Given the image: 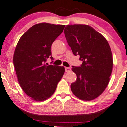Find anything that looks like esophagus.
Returning a JSON list of instances; mask_svg holds the SVG:
<instances>
[{
    "instance_id": "obj_1",
    "label": "esophagus",
    "mask_w": 127,
    "mask_h": 127,
    "mask_svg": "<svg viewBox=\"0 0 127 127\" xmlns=\"http://www.w3.org/2000/svg\"><path fill=\"white\" fill-rule=\"evenodd\" d=\"M71 69L69 67H65V71L66 72H69L71 71Z\"/></svg>"
}]
</instances>
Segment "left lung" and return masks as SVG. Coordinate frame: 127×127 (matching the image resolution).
<instances>
[{
  "label": "left lung",
  "mask_w": 127,
  "mask_h": 127,
  "mask_svg": "<svg viewBox=\"0 0 127 127\" xmlns=\"http://www.w3.org/2000/svg\"><path fill=\"white\" fill-rule=\"evenodd\" d=\"M64 33L73 54L83 62L80 67L72 66L77 79L71 85L72 91L82 100L96 99L107 87L112 73L110 46L101 34L88 25H67Z\"/></svg>",
  "instance_id": "1"
}]
</instances>
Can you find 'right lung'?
<instances>
[{
    "mask_svg": "<svg viewBox=\"0 0 127 127\" xmlns=\"http://www.w3.org/2000/svg\"><path fill=\"white\" fill-rule=\"evenodd\" d=\"M64 27L47 23L35 24L22 36L15 48L14 65L19 83L36 101H44L52 95L65 72L63 66L45 64L49 58L54 60L51 47Z\"/></svg>",
    "mask_w": 127,
    "mask_h": 127,
    "instance_id": "add662e5",
    "label": "right lung"
}]
</instances>
